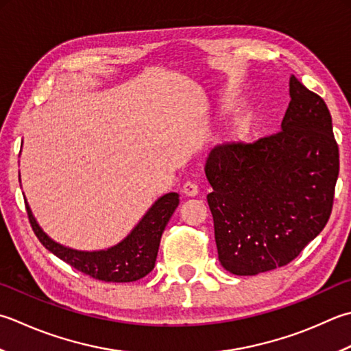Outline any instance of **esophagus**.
<instances>
[{
	"mask_svg": "<svg viewBox=\"0 0 351 351\" xmlns=\"http://www.w3.org/2000/svg\"><path fill=\"white\" fill-rule=\"evenodd\" d=\"M182 193L187 196H196L199 193V185L193 181H187L182 185Z\"/></svg>",
	"mask_w": 351,
	"mask_h": 351,
	"instance_id": "obj_1",
	"label": "esophagus"
}]
</instances>
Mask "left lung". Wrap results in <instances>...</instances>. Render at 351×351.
<instances>
[{"label":"left lung","mask_w":351,"mask_h":351,"mask_svg":"<svg viewBox=\"0 0 351 351\" xmlns=\"http://www.w3.org/2000/svg\"><path fill=\"white\" fill-rule=\"evenodd\" d=\"M276 134L211 150L205 175L219 262L234 276L286 266L324 230L339 175L326 101L292 75Z\"/></svg>","instance_id":"obj_1"}]
</instances>
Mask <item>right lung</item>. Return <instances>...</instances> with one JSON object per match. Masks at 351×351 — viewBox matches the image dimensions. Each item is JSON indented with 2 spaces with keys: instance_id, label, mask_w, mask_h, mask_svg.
<instances>
[{
  "instance_id": "add662e5",
  "label": "right lung",
  "mask_w": 351,
  "mask_h": 351,
  "mask_svg": "<svg viewBox=\"0 0 351 351\" xmlns=\"http://www.w3.org/2000/svg\"><path fill=\"white\" fill-rule=\"evenodd\" d=\"M178 204H180L178 193L164 195L152 205V208L146 213V216L121 243L106 251L94 252L75 251L53 242L39 228L27 202L25 210L34 234L54 256L95 280L130 283V281L146 277L154 269L164 228L175 213Z\"/></svg>"
}]
</instances>
